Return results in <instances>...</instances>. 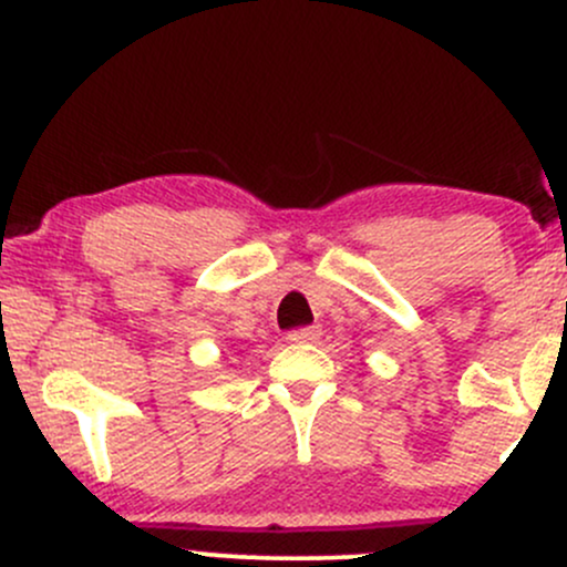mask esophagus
Returning <instances> with one entry per match:
<instances>
[{
    "label": "esophagus",
    "mask_w": 567,
    "mask_h": 567,
    "mask_svg": "<svg viewBox=\"0 0 567 567\" xmlns=\"http://www.w3.org/2000/svg\"><path fill=\"white\" fill-rule=\"evenodd\" d=\"M318 337H321V329L318 327H302V329H295V332H289L291 342H316Z\"/></svg>",
    "instance_id": "obj_1"
}]
</instances>
